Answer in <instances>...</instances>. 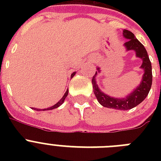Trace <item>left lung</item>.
<instances>
[{"mask_svg": "<svg viewBox=\"0 0 161 161\" xmlns=\"http://www.w3.org/2000/svg\"><path fill=\"white\" fill-rule=\"evenodd\" d=\"M123 35L125 38L129 39L125 43L126 50L135 51L136 57L140 58L143 61L142 65L140 68H142L145 73L139 87H137L132 93H130L125 98H116L107 95L98 88L95 79L98 72H96L95 75L92 78V83H93V93L101 105L114 109L129 110L139 105L147 97L152 84V68L146 49L143 46V44L135 37V35L130 31L125 29L123 31ZM98 72L100 71L99 68H98Z\"/></svg>", "mask_w": 161, "mask_h": 161, "instance_id": "8db88e82", "label": "left lung"}]
</instances>
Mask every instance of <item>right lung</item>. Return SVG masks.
Wrapping results in <instances>:
<instances>
[{
  "instance_id": "add662e5",
  "label": "right lung",
  "mask_w": 161,
  "mask_h": 161,
  "mask_svg": "<svg viewBox=\"0 0 161 161\" xmlns=\"http://www.w3.org/2000/svg\"><path fill=\"white\" fill-rule=\"evenodd\" d=\"M75 73H76L75 72H74V73H73V74L71 75V77L73 78V76L75 75ZM68 89H67V91H66V93H64V95L63 96V98H61L60 100L58 101V103H56V104H54L53 106H52V107L47 108H42V109H40V108H33V109H35V110H36V111H45V110H51V109H53V108H57L59 107V106H60L61 104H63V102H64V100H65L66 97L68 96Z\"/></svg>"
}]
</instances>
